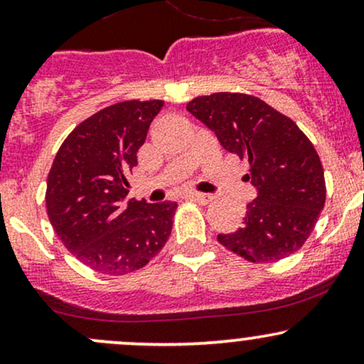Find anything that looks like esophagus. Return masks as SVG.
I'll return each mask as SVG.
<instances>
[{
	"label": "esophagus",
	"instance_id": "esophagus-1",
	"mask_svg": "<svg viewBox=\"0 0 364 364\" xmlns=\"http://www.w3.org/2000/svg\"><path fill=\"white\" fill-rule=\"evenodd\" d=\"M188 198H191V200H195V202L207 205V203H210L212 200H214V196L208 195V193H196V191H190V193H188Z\"/></svg>",
	"mask_w": 364,
	"mask_h": 364
}]
</instances>
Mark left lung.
Instances as JSON below:
<instances>
[{
	"label": "left lung",
	"instance_id": "left-lung-1",
	"mask_svg": "<svg viewBox=\"0 0 364 364\" xmlns=\"http://www.w3.org/2000/svg\"><path fill=\"white\" fill-rule=\"evenodd\" d=\"M186 109L225 150L248 161L245 179L257 190L241 228L217 236L219 243L253 263H272L298 252L325 205L323 169L308 136L253 95L217 92L193 99Z\"/></svg>",
	"mask_w": 364,
	"mask_h": 364
}]
</instances>
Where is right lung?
Listing matches in <instances>:
<instances>
[{"mask_svg":"<svg viewBox=\"0 0 364 364\" xmlns=\"http://www.w3.org/2000/svg\"><path fill=\"white\" fill-rule=\"evenodd\" d=\"M162 101H127L95 112L66 136L48 176L46 207L63 245L107 275L139 270L164 248L178 203L124 200L128 173Z\"/></svg>","mask_w":364,"mask_h":364,"instance_id":"obj_1","label":"right lung"}]
</instances>
